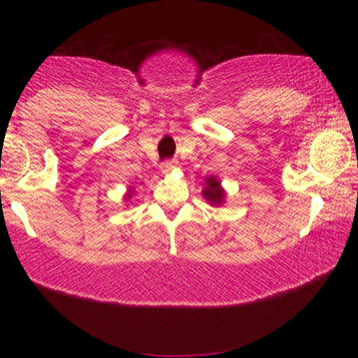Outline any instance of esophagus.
I'll use <instances>...</instances> for the list:
<instances>
[{
  "label": "esophagus",
  "instance_id": "34e87169",
  "mask_svg": "<svg viewBox=\"0 0 358 358\" xmlns=\"http://www.w3.org/2000/svg\"><path fill=\"white\" fill-rule=\"evenodd\" d=\"M174 169H176V163H174V161H171V159L164 161V163L161 164V171H163L164 174H168V173H171V171H174Z\"/></svg>",
  "mask_w": 358,
  "mask_h": 358
}]
</instances>
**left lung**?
Wrapping results in <instances>:
<instances>
[{
	"mask_svg": "<svg viewBox=\"0 0 358 358\" xmlns=\"http://www.w3.org/2000/svg\"><path fill=\"white\" fill-rule=\"evenodd\" d=\"M203 197L213 205H218L223 202L224 192L220 189V182L217 179H213V178L207 179V187H205V190H203Z\"/></svg>",
	"mask_w": 358,
	"mask_h": 358,
	"instance_id": "left-lung-1",
	"label": "left lung"
}]
</instances>
